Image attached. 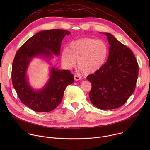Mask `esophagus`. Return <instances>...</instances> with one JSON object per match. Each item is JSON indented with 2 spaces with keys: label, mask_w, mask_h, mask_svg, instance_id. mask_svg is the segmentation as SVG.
Returning a JSON list of instances; mask_svg holds the SVG:
<instances>
[{
  "label": "esophagus",
  "mask_w": 150,
  "mask_h": 150,
  "mask_svg": "<svg viewBox=\"0 0 150 150\" xmlns=\"http://www.w3.org/2000/svg\"><path fill=\"white\" fill-rule=\"evenodd\" d=\"M81 76H79V75H75V76H74V79L75 80V81H79V80H80V79H81Z\"/></svg>",
  "instance_id": "esophagus-1"
}]
</instances>
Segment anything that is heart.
<instances>
[{
	"mask_svg": "<svg viewBox=\"0 0 150 150\" xmlns=\"http://www.w3.org/2000/svg\"><path fill=\"white\" fill-rule=\"evenodd\" d=\"M108 54V47L101 40L84 37L73 41L69 49H64L61 60L66 68L74 67L78 60V67L87 74L99 70L104 63Z\"/></svg>",
	"mask_w": 150,
	"mask_h": 150,
	"instance_id": "1",
	"label": "heart"
}]
</instances>
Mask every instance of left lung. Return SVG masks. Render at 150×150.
Instances as JSON below:
<instances>
[{
  "instance_id": "left-lung-1",
  "label": "left lung",
  "mask_w": 150,
  "mask_h": 150,
  "mask_svg": "<svg viewBox=\"0 0 150 150\" xmlns=\"http://www.w3.org/2000/svg\"><path fill=\"white\" fill-rule=\"evenodd\" d=\"M108 38L109 54L101 68L87 76L92 85L89 97L92 104L102 110L116 109L133 94L138 75V65L131 51L112 34Z\"/></svg>"
}]
</instances>
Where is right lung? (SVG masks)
Instances as JSON below:
<instances>
[{
	"mask_svg": "<svg viewBox=\"0 0 150 150\" xmlns=\"http://www.w3.org/2000/svg\"><path fill=\"white\" fill-rule=\"evenodd\" d=\"M68 31L53 29L41 31L30 38L17 51L12 67V81L19 98L24 104L37 112L53 110L62 101L68 85L74 76L68 70L52 67L50 78L42 89L35 90L28 82L27 72L34 57H41L49 61L53 55L59 56L61 42Z\"/></svg>",
	"mask_w": 150,
	"mask_h": 150,
	"instance_id": "add662e5",
	"label": "right lung"
}]
</instances>
